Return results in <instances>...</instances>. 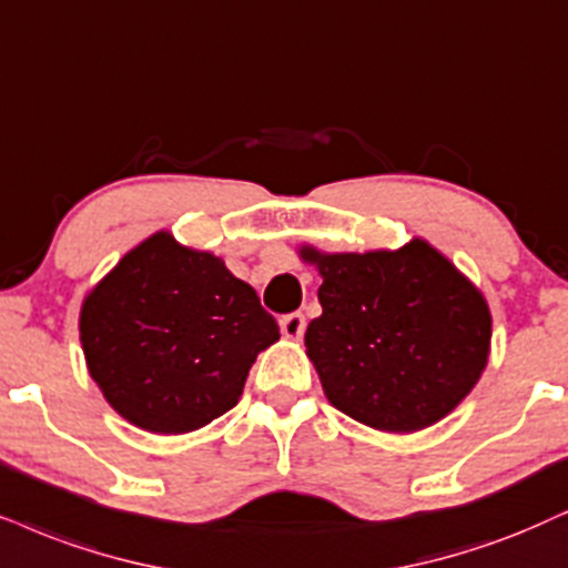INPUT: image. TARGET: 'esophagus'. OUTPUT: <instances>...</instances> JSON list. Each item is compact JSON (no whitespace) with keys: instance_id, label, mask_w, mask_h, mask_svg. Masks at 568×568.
I'll use <instances>...</instances> for the list:
<instances>
[{"instance_id":"1","label":"esophagus","mask_w":568,"mask_h":568,"mask_svg":"<svg viewBox=\"0 0 568 568\" xmlns=\"http://www.w3.org/2000/svg\"><path fill=\"white\" fill-rule=\"evenodd\" d=\"M280 329H283V335L291 337V341H298L306 329V317L301 312L285 314V317L280 320Z\"/></svg>"}]
</instances>
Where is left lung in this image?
Wrapping results in <instances>:
<instances>
[{
    "label": "left lung",
    "mask_w": 568,
    "mask_h": 568,
    "mask_svg": "<svg viewBox=\"0 0 568 568\" xmlns=\"http://www.w3.org/2000/svg\"><path fill=\"white\" fill-rule=\"evenodd\" d=\"M298 254L322 275V314L304 343L329 404L383 433H416L469 396L493 320L440 251L412 239L398 251Z\"/></svg>",
    "instance_id": "obj_1"
}]
</instances>
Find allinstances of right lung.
<instances>
[{
	"mask_svg": "<svg viewBox=\"0 0 568 568\" xmlns=\"http://www.w3.org/2000/svg\"><path fill=\"white\" fill-rule=\"evenodd\" d=\"M277 337L248 283L164 231L128 251L81 306L93 383L123 419L156 435L193 433L231 412Z\"/></svg>",
	"mask_w": 568,
	"mask_h": 568,
	"instance_id": "obj_1",
	"label": "right lung"
}]
</instances>
